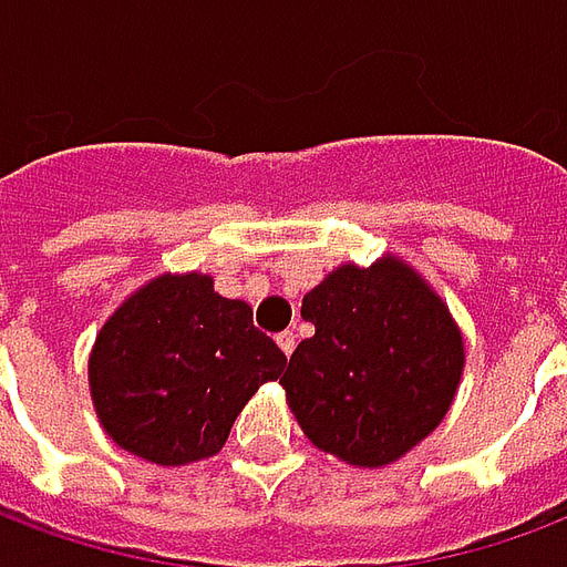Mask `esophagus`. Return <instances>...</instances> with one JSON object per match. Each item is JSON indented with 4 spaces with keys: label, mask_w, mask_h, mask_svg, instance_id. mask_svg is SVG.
Here are the masks:
<instances>
[{
    "label": "esophagus",
    "mask_w": 567,
    "mask_h": 567,
    "mask_svg": "<svg viewBox=\"0 0 567 567\" xmlns=\"http://www.w3.org/2000/svg\"><path fill=\"white\" fill-rule=\"evenodd\" d=\"M276 343H279V349H282L285 355H291V352H295V346H297L295 331H282L279 337H276Z\"/></svg>",
    "instance_id": "1"
}]
</instances>
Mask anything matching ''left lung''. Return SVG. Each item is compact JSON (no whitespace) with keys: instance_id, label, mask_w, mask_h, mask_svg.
Wrapping results in <instances>:
<instances>
[{"instance_id":"8db88e82","label":"left lung","mask_w":567,"mask_h":567,"mask_svg":"<svg viewBox=\"0 0 567 567\" xmlns=\"http://www.w3.org/2000/svg\"><path fill=\"white\" fill-rule=\"evenodd\" d=\"M300 316L316 333L279 382L319 450L380 467L446 416L462 380V333L406 264H346L303 297Z\"/></svg>"}]
</instances>
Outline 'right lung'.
<instances>
[{
	"mask_svg": "<svg viewBox=\"0 0 567 567\" xmlns=\"http://www.w3.org/2000/svg\"><path fill=\"white\" fill-rule=\"evenodd\" d=\"M285 364L248 303L215 295L209 276H161L105 321L91 394L121 450L185 464L221 450L248 398Z\"/></svg>",
	"mask_w": 567,
	"mask_h": 567,
	"instance_id": "right-lung-1",
	"label": "right lung"
}]
</instances>
